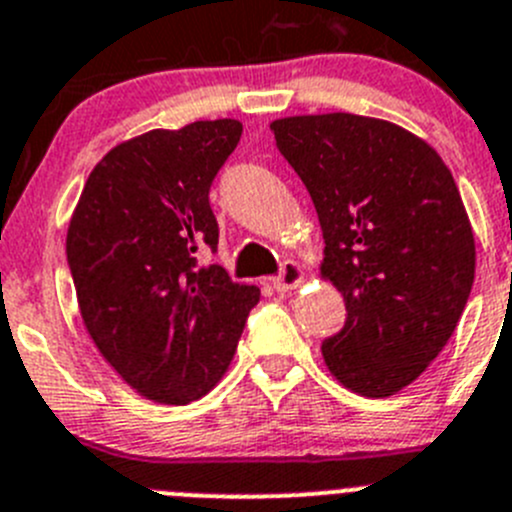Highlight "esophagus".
Wrapping results in <instances>:
<instances>
[{
  "label": "esophagus",
  "mask_w": 512,
  "mask_h": 512,
  "mask_svg": "<svg viewBox=\"0 0 512 512\" xmlns=\"http://www.w3.org/2000/svg\"><path fill=\"white\" fill-rule=\"evenodd\" d=\"M303 278H305V272L298 262H285L278 278L272 280V288L278 290V293H290V290H295L300 283H303Z\"/></svg>",
  "instance_id": "obj_1"
}]
</instances>
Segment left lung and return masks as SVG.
<instances>
[{
    "label": "left lung",
    "mask_w": 512,
    "mask_h": 512,
    "mask_svg": "<svg viewBox=\"0 0 512 512\" xmlns=\"http://www.w3.org/2000/svg\"><path fill=\"white\" fill-rule=\"evenodd\" d=\"M323 229V278L346 323L321 346L361 396L412 384L450 341L475 280V237L460 189L429 143L353 113L270 123Z\"/></svg>",
    "instance_id": "obj_1"
}]
</instances>
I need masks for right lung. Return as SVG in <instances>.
I'll use <instances>...</instances> for the list:
<instances>
[{
	"mask_svg": "<svg viewBox=\"0 0 512 512\" xmlns=\"http://www.w3.org/2000/svg\"><path fill=\"white\" fill-rule=\"evenodd\" d=\"M242 123L197 121L118 143L90 171L68 227L80 315L103 358L159 404H189L224 376L255 285L234 283L217 250L209 189Z\"/></svg>",
	"mask_w": 512,
	"mask_h": 512,
	"instance_id": "right-lung-1",
	"label": "right lung"
}]
</instances>
